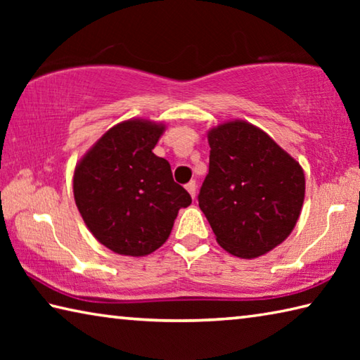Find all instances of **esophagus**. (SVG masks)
I'll use <instances>...</instances> for the list:
<instances>
[{
	"label": "esophagus",
	"mask_w": 360,
	"mask_h": 360,
	"mask_svg": "<svg viewBox=\"0 0 360 360\" xmlns=\"http://www.w3.org/2000/svg\"><path fill=\"white\" fill-rule=\"evenodd\" d=\"M186 188H187V192L191 193V197L195 198V193H197V182L191 181L188 184H186Z\"/></svg>",
	"instance_id": "1"
}]
</instances>
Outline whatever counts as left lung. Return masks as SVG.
<instances>
[{
	"label": "left lung",
	"instance_id": "1",
	"mask_svg": "<svg viewBox=\"0 0 360 360\" xmlns=\"http://www.w3.org/2000/svg\"><path fill=\"white\" fill-rule=\"evenodd\" d=\"M198 205L225 251L252 259L288 238L304 198L303 169L248 122L212 129Z\"/></svg>",
	"mask_w": 360,
	"mask_h": 360
}]
</instances>
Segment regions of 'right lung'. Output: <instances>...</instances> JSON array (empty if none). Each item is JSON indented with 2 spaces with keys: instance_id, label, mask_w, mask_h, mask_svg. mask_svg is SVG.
I'll use <instances>...</instances> for the list:
<instances>
[{
  "instance_id": "add662e5",
  "label": "right lung",
  "mask_w": 360,
  "mask_h": 360,
  "mask_svg": "<svg viewBox=\"0 0 360 360\" xmlns=\"http://www.w3.org/2000/svg\"><path fill=\"white\" fill-rule=\"evenodd\" d=\"M165 130L127 120L103 135L76 167L75 200L101 245L124 255H148L172 233L178 211L192 203L172 167L152 149Z\"/></svg>"
}]
</instances>
